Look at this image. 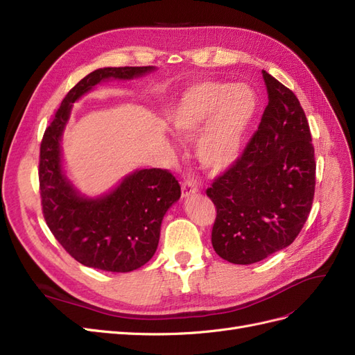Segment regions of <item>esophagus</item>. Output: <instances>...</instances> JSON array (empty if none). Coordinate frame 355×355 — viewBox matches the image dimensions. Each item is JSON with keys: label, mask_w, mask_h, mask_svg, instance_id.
Returning a JSON list of instances; mask_svg holds the SVG:
<instances>
[{"label": "esophagus", "mask_w": 355, "mask_h": 355, "mask_svg": "<svg viewBox=\"0 0 355 355\" xmlns=\"http://www.w3.org/2000/svg\"><path fill=\"white\" fill-rule=\"evenodd\" d=\"M197 192H198V188L196 185V182L185 180L184 184H182V197H184V198L194 196V194H197Z\"/></svg>", "instance_id": "34e87169"}]
</instances>
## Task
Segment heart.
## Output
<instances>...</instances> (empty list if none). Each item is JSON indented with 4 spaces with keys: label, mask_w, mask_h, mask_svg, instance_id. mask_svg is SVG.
Here are the masks:
<instances>
[{
    "label": "heart",
    "mask_w": 355,
    "mask_h": 355,
    "mask_svg": "<svg viewBox=\"0 0 355 355\" xmlns=\"http://www.w3.org/2000/svg\"><path fill=\"white\" fill-rule=\"evenodd\" d=\"M257 106L259 99L250 85L206 80L184 92L168 121L171 130L185 139L201 130L197 158L204 168L218 173L237 161Z\"/></svg>",
    "instance_id": "b5f03b06"
}]
</instances>
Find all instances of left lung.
<instances>
[{"label": "left lung", "instance_id": "1", "mask_svg": "<svg viewBox=\"0 0 355 355\" xmlns=\"http://www.w3.org/2000/svg\"><path fill=\"white\" fill-rule=\"evenodd\" d=\"M268 105L237 161L213 180V249L237 265L259 262L290 245L313 207L315 158L295 93L262 71Z\"/></svg>", "mask_w": 355, "mask_h": 355}]
</instances>
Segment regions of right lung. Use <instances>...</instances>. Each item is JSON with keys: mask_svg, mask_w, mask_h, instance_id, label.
<instances>
[{"mask_svg": "<svg viewBox=\"0 0 355 355\" xmlns=\"http://www.w3.org/2000/svg\"><path fill=\"white\" fill-rule=\"evenodd\" d=\"M154 67L101 68L68 92L40 148L42 214L55 239L75 261L111 272H130L154 256L166 211L180 197V185L168 170L144 168L125 176L110 194L85 198L62 168L60 141L72 103L105 80H132Z\"/></svg>", "mask_w": 355, "mask_h": 355, "instance_id": "1", "label": "right lung"}]
</instances>
